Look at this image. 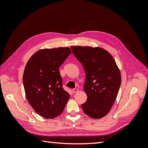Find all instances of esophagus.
Masks as SVG:
<instances>
[{"mask_svg": "<svg viewBox=\"0 0 148 148\" xmlns=\"http://www.w3.org/2000/svg\"><path fill=\"white\" fill-rule=\"evenodd\" d=\"M78 91V88H74L72 89V92L73 93H75L76 92H77Z\"/></svg>", "mask_w": 148, "mask_h": 148, "instance_id": "esophagus-1", "label": "esophagus"}]
</instances>
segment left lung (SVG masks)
I'll return each mask as SVG.
<instances>
[{
	"label": "left lung",
	"instance_id": "left-lung-1",
	"mask_svg": "<svg viewBox=\"0 0 148 148\" xmlns=\"http://www.w3.org/2000/svg\"><path fill=\"white\" fill-rule=\"evenodd\" d=\"M86 74L83 89L88 99L82 104L84 112L99 119L109 112L121 84V75L113 57L104 49L71 47Z\"/></svg>",
	"mask_w": 148,
	"mask_h": 148
}]
</instances>
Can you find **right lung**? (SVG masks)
<instances>
[{"mask_svg":"<svg viewBox=\"0 0 148 148\" xmlns=\"http://www.w3.org/2000/svg\"><path fill=\"white\" fill-rule=\"evenodd\" d=\"M71 53L69 47L42 49L26 65L23 82L26 98L36 112L44 118L59 116L69 99L59 69Z\"/></svg>","mask_w":148,"mask_h":148,"instance_id":"obj_1","label":"right lung"}]
</instances>
